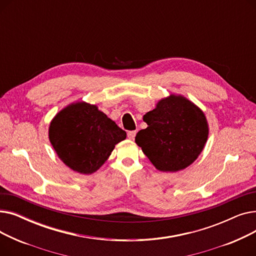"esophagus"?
I'll return each mask as SVG.
<instances>
[{
	"instance_id": "esophagus-1",
	"label": "esophagus",
	"mask_w": 256,
	"mask_h": 256,
	"mask_svg": "<svg viewBox=\"0 0 256 256\" xmlns=\"http://www.w3.org/2000/svg\"><path fill=\"white\" fill-rule=\"evenodd\" d=\"M136 134H137V132H136V130H130V132H128V139H130V140H134V139H135Z\"/></svg>"
}]
</instances>
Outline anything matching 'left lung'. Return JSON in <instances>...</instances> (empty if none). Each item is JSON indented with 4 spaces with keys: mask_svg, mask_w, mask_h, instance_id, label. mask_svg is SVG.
<instances>
[{
    "mask_svg": "<svg viewBox=\"0 0 256 256\" xmlns=\"http://www.w3.org/2000/svg\"><path fill=\"white\" fill-rule=\"evenodd\" d=\"M143 120L147 128L138 132L136 143L163 172H178L190 166L208 137L204 113L182 96L171 94L160 100Z\"/></svg>",
    "mask_w": 256,
    "mask_h": 256,
    "instance_id": "8db88e82",
    "label": "left lung"
}]
</instances>
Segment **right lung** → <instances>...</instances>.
Wrapping results in <instances>:
<instances>
[{
  "instance_id": "add662e5",
  "label": "right lung",
  "mask_w": 256,
  "mask_h": 256,
  "mask_svg": "<svg viewBox=\"0 0 256 256\" xmlns=\"http://www.w3.org/2000/svg\"><path fill=\"white\" fill-rule=\"evenodd\" d=\"M48 138L62 162L74 171L98 170L126 132L96 104L78 102L65 106L50 124Z\"/></svg>"
}]
</instances>
